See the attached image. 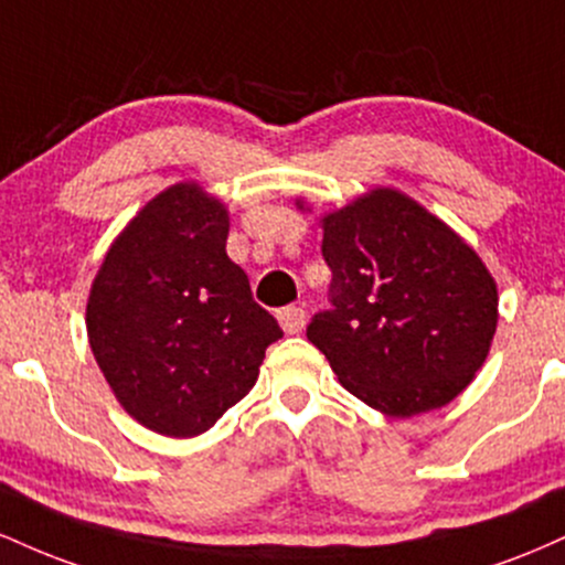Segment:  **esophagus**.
I'll list each match as a JSON object with an SVG mask.
<instances>
[{"instance_id": "obj_1", "label": "esophagus", "mask_w": 565, "mask_h": 565, "mask_svg": "<svg viewBox=\"0 0 565 565\" xmlns=\"http://www.w3.org/2000/svg\"><path fill=\"white\" fill-rule=\"evenodd\" d=\"M305 319H308V316H305V308H300V305H287V308L278 310V323H281V329L287 334L302 332Z\"/></svg>"}]
</instances>
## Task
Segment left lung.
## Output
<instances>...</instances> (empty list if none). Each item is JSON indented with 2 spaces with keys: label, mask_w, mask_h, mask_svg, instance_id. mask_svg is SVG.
<instances>
[{
  "label": "left lung",
  "mask_w": 565,
  "mask_h": 565,
  "mask_svg": "<svg viewBox=\"0 0 565 565\" xmlns=\"http://www.w3.org/2000/svg\"><path fill=\"white\" fill-rule=\"evenodd\" d=\"M329 308L308 323L355 398L391 417L446 406L483 366L497 284L481 257L417 201L377 188L323 217Z\"/></svg>",
  "instance_id": "8db88e82"
}]
</instances>
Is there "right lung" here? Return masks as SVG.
Returning <instances> with one entry per match:
<instances>
[{
    "label": "right lung",
    "instance_id": "1",
    "mask_svg": "<svg viewBox=\"0 0 565 565\" xmlns=\"http://www.w3.org/2000/svg\"><path fill=\"white\" fill-rule=\"evenodd\" d=\"M225 238V206L193 183L172 185L116 238L89 291L97 366L119 404L161 436L210 430L284 337Z\"/></svg>",
    "mask_w": 565,
    "mask_h": 565
}]
</instances>
